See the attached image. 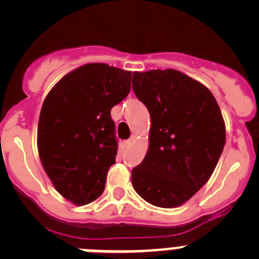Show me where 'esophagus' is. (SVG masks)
<instances>
[{
    "label": "esophagus",
    "mask_w": 259,
    "mask_h": 259,
    "mask_svg": "<svg viewBox=\"0 0 259 259\" xmlns=\"http://www.w3.org/2000/svg\"><path fill=\"white\" fill-rule=\"evenodd\" d=\"M131 144H132V139H130V140L123 141V148H128V146L131 145Z\"/></svg>",
    "instance_id": "34e87169"
}]
</instances>
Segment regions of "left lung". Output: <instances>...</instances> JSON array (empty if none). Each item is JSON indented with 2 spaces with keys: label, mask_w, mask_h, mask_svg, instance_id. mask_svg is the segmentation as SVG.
<instances>
[{
  "label": "left lung",
  "mask_w": 259,
  "mask_h": 259,
  "mask_svg": "<svg viewBox=\"0 0 259 259\" xmlns=\"http://www.w3.org/2000/svg\"><path fill=\"white\" fill-rule=\"evenodd\" d=\"M132 89L150 114L149 148L132 185L154 206L178 207L206 184L223 152L219 105L203 84L172 68L134 72Z\"/></svg>",
  "instance_id": "8db88e82"
}]
</instances>
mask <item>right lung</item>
Returning a JSON list of instances; mask_svg holds the SVG:
<instances>
[{"mask_svg": "<svg viewBox=\"0 0 259 259\" xmlns=\"http://www.w3.org/2000/svg\"><path fill=\"white\" fill-rule=\"evenodd\" d=\"M131 71L88 63L62 77L41 107L40 161L56 191L77 206L105 189L118 143L110 111L131 91Z\"/></svg>", "mask_w": 259, "mask_h": 259, "instance_id": "1", "label": "right lung"}]
</instances>
